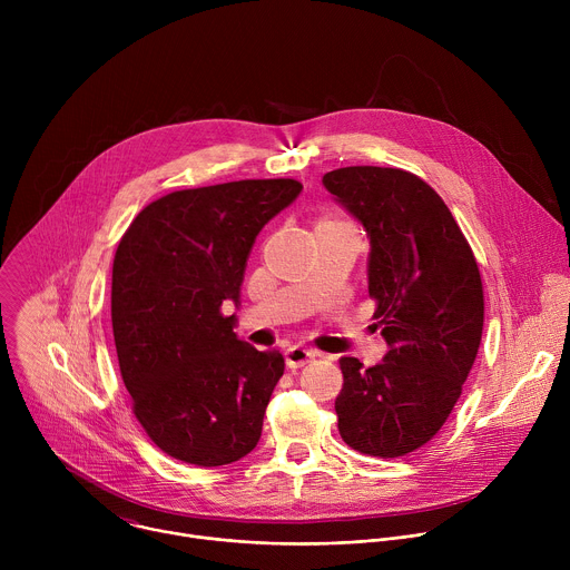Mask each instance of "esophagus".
<instances>
[{"label":"esophagus","mask_w":570,"mask_h":570,"mask_svg":"<svg viewBox=\"0 0 570 570\" xmlns=\"http://www.w3.org/2000/svg\"><path fill=\"white\" fill-rule=\"evenodd\" d=\"M286 365L288 367H302V365H306V363H311L315 356H317V352L315 350H308V347H304V345H293V347H288L286 350Z\"/></svg>","instance_id":"34e87169"}]
</instances>
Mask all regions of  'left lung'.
Instances as JSON below:
<instances>
[{"label":"left lung","instance_id":"left-lung-1","mask_svg":"<svg viewBox=\"0 0 570 570\" xmlns=\"http://www.w3.org/2000/svg\"><path fill=\"white\" fill-rule=\"evenodd\" d=\"M367 229L374 327L383 363L341 358V438L372 458H401L431 442L462 394L484 322L478 262L453 214L420 176L345 167L322 178Z\"/></svg>","mask_w":570,"mask_h":570}]
</instances>
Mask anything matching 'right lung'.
<instances>
[{
    "label": "right lung",
    "instance_id": "right-lung-1",
    "mask_svg": "<svg viewBox=\"0 0 570 570\" xmlns=\"http://www.w3.org/2000/svg\"><path fill=\"white\" fill-rule=\"evenodd\" d=\"M293 178L183 189L146 205L112 264V334L132 413L167 455L220 466L248 455L284 356L234 334L225 302H238L262 227L291 205Z\"/></svg>",
    "mask_w": 570,
    "mask_h": 570
}]
</instances>
